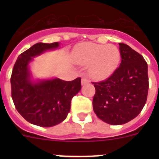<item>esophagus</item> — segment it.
Wrapping results in <instances>:
<instances>
[{
  "label": "esophagus",
  "instance_id": "34e87169",
  "mask_svg": "<svg viewBox=\"0 0 159 159\" xmlns=\"http://www.w3.org/2000/svg\"><path fill=\"white\" fill-rule=\"evenodd\" d=\"M81 83H82V85H84V84H87L89 83V81L88 80V79H86L85 77H83L82 80H81Z\"/></svg>",
  "mask_w": 159,
  "mask_h": 159
}]
</instances>
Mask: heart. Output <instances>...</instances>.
<instances>
[{"label":"heart","mask_w":159,"mask_h":159,"mask_svg":"<svg viewBox=\"0 0 159 159\" xmlns=\"http://www.w3.org/2000/svg\"><path fill=\"white\" fill-rule=\"evenodd\" d=\"M72 58L76 64L89 65L90 76L102 80L109 78L116 71L121 55L119 48L114 45L84 43L74 48Z\"/></svg>","instance_id":"b5f03b06"}]
</instances>
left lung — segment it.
<instances>
[{
	"label": "left lung",
	"mask_w": 159,
	"mask_h": 159,
	"mask_svg": "<svg viewBox=\"0 0 159 159\" xmlns=\"http://www.w3.org/2000/svg\"><path fill=\"white\" fill-rule=\"evenodd\" d=\"M121 64L106 80L92 83L95 88L93 110L111 125L128 123L143 110L148 94V67L143 56L119 43Z\"/></svg>",
	"instance_id": "left-lung-1"
}]
</instances>
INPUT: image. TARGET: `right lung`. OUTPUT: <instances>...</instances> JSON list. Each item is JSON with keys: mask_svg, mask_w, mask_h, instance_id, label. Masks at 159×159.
Instances as JSON below:
<instances>
[{"mask_svg": "<svg viewBox=\"0 0 159 159\" xmlns=\"http://www.w3.org/2000/svg\"><path fill=\"white\" fill-rule=\"evenodd\" d=\"M59 47V42L36 43L20 55L12 69L10 82L14 105L24 119L40 127L62 123L70 111L71 99L81 89L80 77L72 81L32 79L29 64L33 58Z\"/></svg>", "mask_w": 159, "mask_h": 159, "instance_id": "add662e5", "label": "right lung"}]
</instances>
